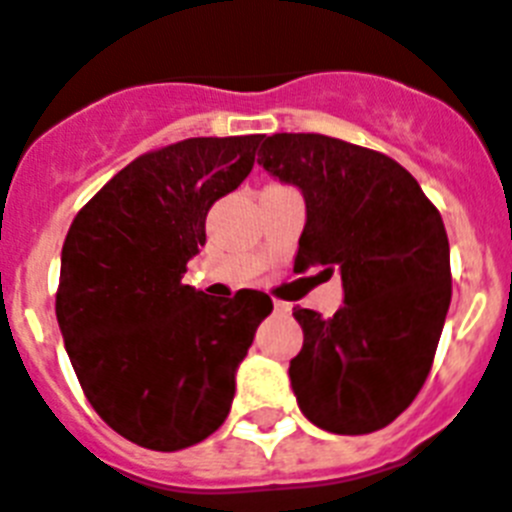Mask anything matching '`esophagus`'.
I'll use <instances>...</instances> for the list:
<instances>
[{"label": "esophagus", "instance_id": "1", "mask_svg": "<svg viewBox=\"0 0 512 512\" xmlns=\"http://www.w3.org/2000/svg\"><path fill=\"white\" fill-rule=\"evenodd\" d=\"M273 309H276L278 315H289L291 312V304L283 302V299H273Z\"/></svg>", "mask_w": 512, "mask_h": 512}]
</instances>
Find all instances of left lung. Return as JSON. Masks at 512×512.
Instances as JSON below:
<instances>
[{
	"label": "left lung",
	"instance_id": "left-lung-1",
	"mask_svg": "<svg viewBox=\"0 0 512 512\" xmlns=\"http://www.w3.org/2000/svg\"><path fill=\"white\" fill-rule=\"evenodd\" d=\"M257 163L304 195L294 270H341L333 317L294 309L304 330L289 377L309 422L369 435L409 409L427 380L450 307L445 223L385 153L315 132L265 137Z\"/></svg>",
	"mask_w": 512,
	"mask_h": 512
}]
</instances>
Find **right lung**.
<instances>
[{"label": "right lung", "instance_id": "right-lung-1", "mask_svg": "<svg viewBox=\"0 0 512 512\" xmlns=\"http://www.w3.org/2000/svg\"><path fill=\"white\" fill-rule=\"evenodd\" d=\"M260 135L190 137L127 163L90 197L62 247L57 322L85 398L148 450L190 448L229 416L236 367L273 302L184 286L205 216L255 166Z\"/></svg>", "mask_w": 512, "mask_h": 512}]
</instances>
